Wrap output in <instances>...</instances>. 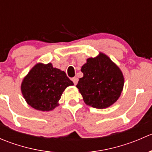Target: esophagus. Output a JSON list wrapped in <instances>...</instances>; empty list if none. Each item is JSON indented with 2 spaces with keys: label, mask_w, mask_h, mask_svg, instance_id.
I'll use <instances>...</instances> for the list:
<instances>
[{
  "label": "esophagus",
  "mask_w": 152,
  "mask_h": 152,
  "mask_svg": "<svg viewBox=\"0 0 152 152\" xmlns=\"http://www.w3.org/2000/svg\"><path fill=\"white\" fill-rule=\"evenodd\" d=\"M72 81H73V84H74L75 85H77L78 81H79V79H78V78L74 77V78H73V79H72Z\"/></svg>",
  "instance_id": "esophagus-1"
}]
</instances>
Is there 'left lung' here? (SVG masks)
<instances>
[{
	"instance_id": "left-lung-1",
	"label": "left lung",
	"mask_w": 152,
	"mask_h": 152,
	"mask_svg": "<svg viewBox=\"0 0 152 152\" xmlns=\"http://www.w3.org/2000/svg\"><path fill=\"white\" fill-rule=\"evenodd\" d=\"M81 70L84 76L76 87L86 104L104 109L118 99L124 85L123 73L107 55L100 53L88 58Z\"/></svg>"
}]
</instances>
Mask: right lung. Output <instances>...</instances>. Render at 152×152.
Returning a JSON list of instances; mask_svg holds the SVG:
<instances>
[{
    "instance_id": "obj_1",
    "label": "right lung",
    "mask_w": 152,
    "mask_h": 152,
    "mask_svg": "<svg viewBox=\"0 0 152 152\" xmlns=\"http://www.w3.org/2000/svg\"><path fill=\"white\" fill-rule=\"evenodd\" d=\"M73 85L66 73L53 67L51 63H37L31 69L21 84L26 102L34 109L50 111L59 105L62 93Z\"/></svg>"
}]
</instances>
